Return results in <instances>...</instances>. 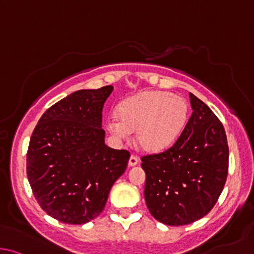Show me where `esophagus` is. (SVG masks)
I'll use <instances>...</instances> for the list:
<instances>
[{
	"label": "esophagus",
	"instance_id": "esophagus-1",
	"mask_svg": "<svg viewBox=\"0 0 254 254\" xmlns=\"http://www.w3.org/2000/svg\"><path fill=\"white\" fill-rule=\"evenodd\" d=\"M137 164H138V158H137V156H135V155H131L129 158V162H128V165L135 166Z\"/></svg>",
	"mask_w": 254,
	"mask_h": 254
}]
</instances>
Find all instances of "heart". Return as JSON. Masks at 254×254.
<instances>
[{"mask_svg":"<svg viewBox=\"0 0 254 254\" xmlns=\"http://www.w3.org/2000/svg\"><path fill=\"white\" fill-rule=\"evenodd\" d=\"M189 117L188 102L165 91H145L120 104L107 128L117 138H127L136 128L137 143L146 152L158 153L174 143Z\"/></svg>","mask_w":254,"mask_h":254,"instance_id":"heart-1","label":"heart"}]
</instances>
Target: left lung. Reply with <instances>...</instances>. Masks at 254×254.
Here are the masks:
<instances>
[{"label":"left lung","mask_w":254,"mask_h":254,"mask_svg":"<svg viewBox=\"0 0 254 254\" xmlns=\"http://www.w3.org/2000/svg\"><path fill=\"white\" fill-rule=\"evenodd\" d=\"M190 101L193 113L174 145L140 158L146 205L158 222L172 226L205 216L219 199L229 171L223 125L190 92Z\"/></svg>","instance_id":"8db88e82"}]
</instances>
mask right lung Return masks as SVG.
Instances as JSON below:
<instances>
[{"label":"right lung","mask_w":254,"mask_h":254,"mask_svg":"<svg viewBox=\"0 0 254 254\" xmlns=\"http://www.w3.org/2000/svg\"><path fill=\"white\" fill-rule=\"evenodd\" d=\"M113 86L78 90L40 118L26 153V174L48 215L83 224L104 211L111 186L130 154L105 144L102 109Z\"/></svg>","instance_id":"right-lung-1"}]
</instances>
